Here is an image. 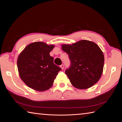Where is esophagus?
I'll use <instances>...</instances> for the list:
<instances>
[{
  "label": "esophagus",
  "instance_id": "obj_1",
  "mask_svg": "<svg viewBox=\"0 0 122 122\" xmlns=\"http://www.w3.org/2000/svg\"><path fill=\"white\" fill-rule=\"evenodd\" d=\"M60 67H61V69H62V70H63V69H64V65H63V64H61V65L60 66Z\"/></svg>",
  "mask_w": 122,
  "mask_h": 122
}]
</instances>
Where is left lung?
I'll use <instances>...</instances> for the list:
<instances>
[{"instance_id":"obj_1","label":"left lung","mask_w":122,"mask_h":122,"mask_svg":"<svg viewBox=\"0 0 122 122\" xmlns=\"http://www.w3.org/2000/svg\"><path fill=\"white\" fill-rule=\"evenodd\" d=\"M61 46L63 51L68 54L70 66L65 70V74L73 86L86 89L98 81L103 72L104 58L98 45L81 40Z\"/></svg>"}]
</instances>
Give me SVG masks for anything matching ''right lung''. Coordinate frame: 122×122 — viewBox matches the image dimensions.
I'll return each instance as SVG.
<instances>
[{
  "instance_id": "1",
  "label": "right lung",
  "mask_w": 122,
  "mask_h": 122,
  "mask_svg": "<svg viewBox=\"0 0 122 122\" xmlns=\"http://www.w3.org/2000/svg\"><path fill=\"white\" fill-rule=\"evenodd\" d=\"M54 47L41 42L30 44L18 57L17 66L21 79L29 87L39 91L47 90L61 70L54 63L50 53Z\"/></svg>"
}]
</instances>
